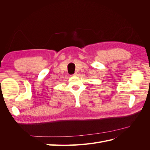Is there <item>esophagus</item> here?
Here are the masks:
<instances>
[{
	"mask_svg": "<svg viewBox=\"0 0 150 150\" xmlns=\"http://www.w3.org/2000/svg\"><path fill=\"white\" fill-rule=\"evenodd\" d=\"M78 75V74H77V72H75V73L73 74V76H77Z\"/></svg>",
	"mask_w": 150,
	"mask_h": 150,
	"instance_id": "esophagus-1",
	"label": "esophagus"
}]
</instances>
